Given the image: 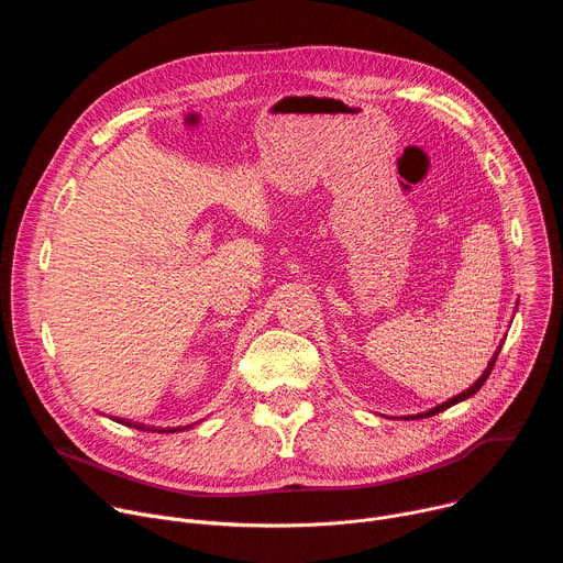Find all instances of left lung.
Listing matches in <instances>:
<instances>
[{"instance_id":"obj_1","label":"left lung","mask_w":563,"mask_h":563,"mask_svg":"<svg viewBox=\"0 0 563 563\" xmlns=\"http://www.w3.org/2000/svg\"><path fill=\"white\" fill-rule=\"evenodd\" d=\"M517 311V309H515ZM501 345H504V341L499 343V347L495 350V354H493V358L488 361V367L484 369V374H481L467 389H463L461 394H456V396H452V398H448L445 404H441V406H437V408H432V410H428V412H421V415H415V417H408V419H428V417H432V415H439V412H443V410H448V408H452V406H456V404H461V400H465V398H470L472 394H476L478 389H481V385H484L486 380H488V376H490V372H493V367H495V361H497V356H499V352H501Z\"/></svg>"}]
</instances>
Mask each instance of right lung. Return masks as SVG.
<instances>
[{
	"label": "right lung",
	"instance_id": "add662e5",
	"mask_svg": "<svg viewBox=\"0 0 563 563\" xmlns=\"http://www.w3.org/2000/svg\"><path fill=\"white\" fill-rule=\"evenodd\" d=\"M115 423H122V426H129V428H135V430H144V432H163V434H172V432H183L187 428H194L191 426H180V428H155V426H144V423H135V421H129V419H120V417H111Z\"/></svg>",
	"mask_w": 563,
	"mask_h": 563
}]
</instances>
